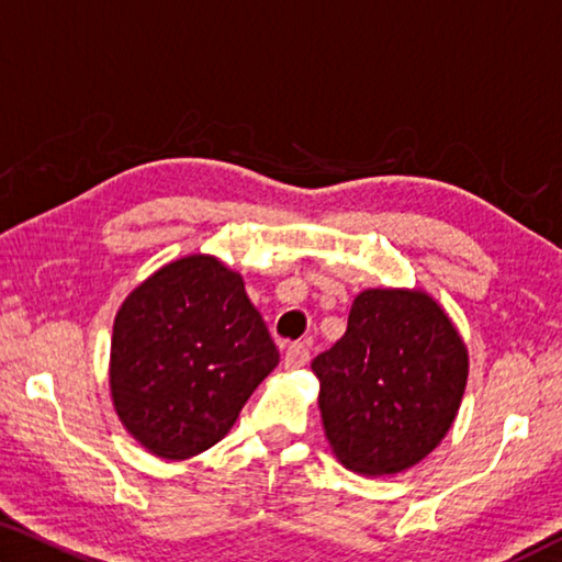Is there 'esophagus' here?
<instances>
[{
  "instance_id": "1",
  "label": "esophagus",
  "mask_w": 562,
  "mask_h": 562,
  "mask_svg": "<svg viewBox=\"0 0 562 562\" xmlns=\"http://www.w3.org/2000/svg\"><path fill=\"white\" fill-rule=\"evenodd\" d=\"M307 361H310V349L307 345H302V341H294V345H290L288 351H284V367L288 369L304 367Z\"/></svg>"
}]
</instances>
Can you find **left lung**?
<instances>
[{
  "instance_id": "8db88e82",
  "label": "left lung",
  "mask_w": 562,
  "mask_h": 562,
  "mask_svg": "<svg viewBox=\"0 0 562 562\" xmlns=\"http://www.w3.org/2000/svg\"><path fill=\"white\" fill-rule=\"evenodd\" d=\"M319 412L337 459L361 475L412 469L459 414L469 351L422 290H364L347 331L312 361Z\"/></svg>"
}]
</instances>
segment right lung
<instances>
[{"label":"right lung","instance_id":"right-lung-1","mask_svg":"<svg viewBox=\"0 0 562 562\" xmlns=\"http://www.w3.org/2000/svg\"><path fill=\"white\" fill-rule=\"evenodd\" d=\"M278 361L240 274L188 255L140 282L113 319V406L146 451L183 461L233 429Z\"/></svg>","mask_w":562,"mask_h":562}]
</instances>
